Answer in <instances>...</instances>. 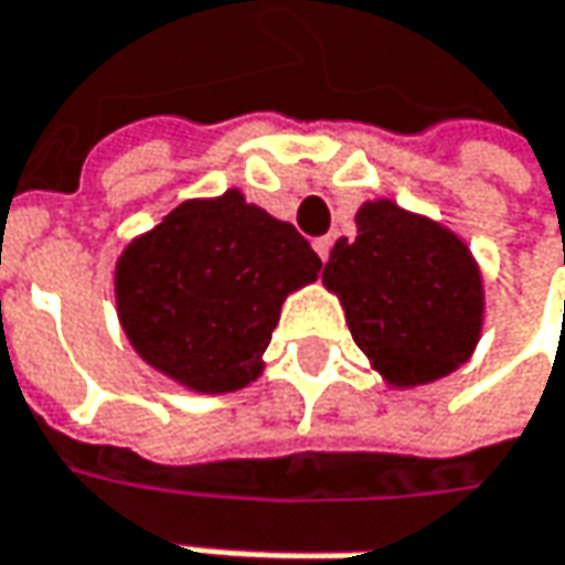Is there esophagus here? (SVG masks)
I'll list each match as a JSON object with an SVG mask.
<instances>
[{
	"mask_svg": "<svg viewBox=\"0 0 565 565\" xmlns=\"http://www.w3.org/2000/svg\"><path fill=\"white\" fill-rule=\"evenodd\" d=\"M312 246H316L319 259H321V263H324V259L331 256V246H334V241H331V237H316V241H312Z\"/></svg>",
	"mask_w": 565,
	"mask_h": 565,
	"instance_id": "obj_1",
	"label": "esophagus"
}]
</instances>
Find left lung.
Returning <instances> with one entry per match:
<instances>
[{"label": "left lung", "mask_w": 565, "mask_h": 565, "mask_svg": "<svg viewBox=\"0 0 565 565\" xmlns=\"http://www.w3.org/2000/svg\"><path fill=\"white\" fill-rule=\"evenodd\" d=\"M356 224L360 237L334 246L321 271L356 347L399 387L450 375L481 331V278L469 249L387 200L362 205Z\"/></svg>", "instance_id": "obj_1"}]
</instances>
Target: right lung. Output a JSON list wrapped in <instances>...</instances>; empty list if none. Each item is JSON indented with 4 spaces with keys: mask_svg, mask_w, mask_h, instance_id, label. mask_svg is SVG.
<instances>
[{
    "mask_svg": "<svg viewBox=\"0 0 565 565\" xmlns=\"http://www.w3.org/2000/svg\"><path fill=\"white\" fill-rule=\"evenodd\" d=\"M321 259L294 224L237 193L184 203L127 246L118 316L143 360L203 394L241 391L290 290L319 278Z\"/></svg>",
    "mask_w": 565,
    "mask_h": 565,
    "instance_id": "obj_1",
    "label": "right lung"
}]
</instances>
